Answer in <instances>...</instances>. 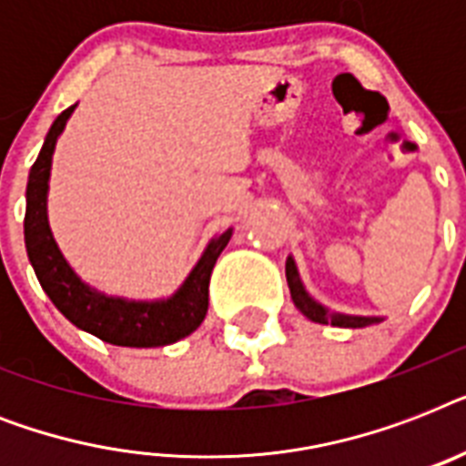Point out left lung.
<instances>
[{
	"label": "left lung",
	"mask_w": 466,
	"mask_h": 466,
	"mask_svg": "<svg viewBox=\"0 0 466 466\" xmlns=\"http://www.w3.org/2000/svg\"><path fill=\"white\" fill-rule=\"evenodd\" d=\"M285 276H288V285H290V295L295 307H298L307 319L317 321V324L343 326V329H362V326L382 321L380 317H348V314H333V311H329L326 307L319 305V302H314V299L307 295L305 288H302V283H299L298 268H295V261H292V258H288V263H285Z\"/></svg>",
	"instance_id": "1"
}]
</instances>
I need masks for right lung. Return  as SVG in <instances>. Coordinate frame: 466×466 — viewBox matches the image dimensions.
Instances as JSON below:
<instances>
[{"label": "right lung", "mask_w": 466, "mask_h": 466, "mask_svg": "<svg viewBox=\"0 0 466 466\" xmlns=\"http://www.w3.org/2000/svg\"><path fill=\"white\" fill-rule=\"evenodd\" d=\"M72 111L75 106H69L67 111H62L55 118L38 159L28 174L24 234L33 270L43 290L47 292V298L53 299V305L72 324L94 333L106 343L127 348H157L186 339L203 324L208 314V292H210L208 288H210L212 268L232 237V229H227L208 244L198 266L190 270V276L186 278V283L178 288L174 298L159 299V302H135V299L108 298L104 292L82 283L65 261L47 225V178H50L55 142L65 130V123Z\"/></svg>", "instance_id": "obj_1"}]
</instances>
